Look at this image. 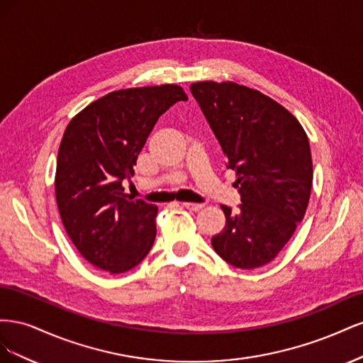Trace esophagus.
Here are the masks:
<instances>
[{
    "mask_svg": "<svg viewBox=\"0 0 363 363\" xmlns=\"http://www.w3.org/2000/svg\"><path fill=\"white\" fill-rule=\"evenodd\" d=\"M203 206L204 204H200V203H183L184 208H188V211H194V212L200 211V208H203Z\"/></svg>",
    "mask_w": 363,
    "mask_h": 363,
    "instance_id": "1",
    "label": "esophagus"
}]
</instances>
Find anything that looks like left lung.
Instances as JSON below:
<instances>
[{"label":"left lung","instance_id":"1","mask_svg":"<svg viewBox=\"0 0 363 363\" xmlns=\"http://www.w3.org/2000/svg\"><path fill=\"white\" fill-rule=\"evenodd\" d=\"M192 95L236 172L238 211L221 206L225 225L216 255L240 269L277 257L304 218L313 168L303 125L268 95L235 82H196Z\"/></svg>","mask_w":363,"mask_h":363}]
</instances>
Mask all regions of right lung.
Returning <instances> with one entry per match:
<instances>
[{
  "instance_id": "right-lung-1",
  "label": "right lung",
  "mask_w": 363,
  "mask_h": 363,
  "mask_svg": "<svg viewBox=\"0 0 363 363\" xmlns=\"http://www.w3.org/2000/svg\"><path fill=\"white\" fill-rule=\"evenodd\" d=\"M188 95L179 84L121 89L98 98L65 130L56 167V201L65 230L94 267L123 274L156 239L157 207L124 194L140 150L162 113Z\"/></svg>"
}]
</instances>
